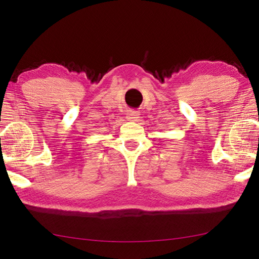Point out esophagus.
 Here are the masks:
<instances>
[{
  "label": "esophagus",
  "instance_id": "obj_1",
  "mask_svg": "<svg viewBox=\"0 0 259 259\" xmlns=\"http://www.w3.org/2000/svg\"><path fill=\"white\" fill-rule=\"evenodd\" d=\"M125 118L129 121H138V119L140 118V113L138 111H136V110H131V111L126 113Z\"/></svg>",
  "mask_w": 259,
  "mask_h": 259
}]
</instances>
